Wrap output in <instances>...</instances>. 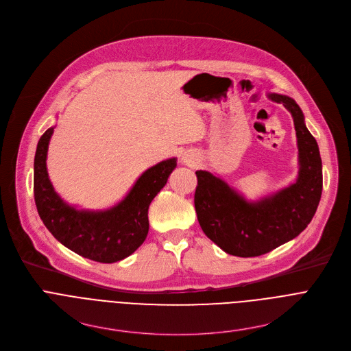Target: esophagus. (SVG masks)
<instances>
[{
	"instance_id": "esophagus-1",
	"label": "esophagus",
	"mask_w": 351,
	"mask_h": 351,
	"mask_svg": "<svg viewBox=\"0 0 351 351\" xmlns=\"http://www.w3.org/2000/svg\"><path fill=\"white\" fill-rule=\"evenodd\" d=\"M182 161L186 164V165H194V162H195V156H193V154H184L183 156V158H182Z\"/></svg>"
}]
</instances>
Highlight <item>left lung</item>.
<instances>
[{"label":"left lung","instance_id":"1","mask_svg":"<svg viewBox=\"0 0 351 351\" xmlns=\"http://www.w3.org/2000/svg\"><path fill=\"white\" fill-rule=\"evenodd\" d=\"M291 114L297 147L298 176L279 191L248 202L225 180L197 171L194 207L203 232L225 253L258 257L302 233L311 222L322 194V161L314 136L304 123L303 111L293 98L268 94Z\"/></svg>","mask_w":351,"mask_h":351}]
</instances>
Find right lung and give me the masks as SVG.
Wrapping results in <instances>:
<instances>
[{
    "label": "right lung",
    "instance_id": "add662e5",
    "mask_svg": "<svg viewBox=\"0 0 351 351\" xmlns=\"http://www.w3.org/2000/svg\"><path fill=\"white\" fill-rule=\"evenodd\" d=\"M54 128L44 132L34 156V202L53 236L73 253L104 264L121 261L143 244L148 233V207L167 184L176 158L147 169L121 203L104 211L76 210L57 194L47 172V152Z\"/></svg>",
    "mask_w": 351,
    "mask_h": 351
}]
</instances>
